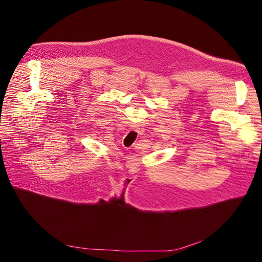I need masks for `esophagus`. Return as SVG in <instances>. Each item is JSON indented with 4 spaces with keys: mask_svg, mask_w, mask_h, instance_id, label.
Here are the masks:
<instances>
[{
    "mask_svg": "<svg viewBox=\"0 0 262 262\" xmlns=\"http://www.w3.org/2000/svg\"><path fill=\"white\" fill-rule=\"evenodd\" d=\"M130 128H131V129H137V128H138V126H137L136 124H133V123H131V124H130Z\"/></svg>",
    "mask_w": 262,
    "mask_h": 262,
    "instance_id": "34e87169",
    "label": "esophagus"
}]
</instances>
